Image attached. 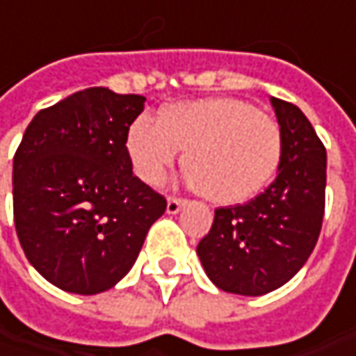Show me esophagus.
Instances as JSON below:
<instances>
[{
    "mask_svg": "<svg viewBox=\"0 0 356 356\" xmlns=\"http://www.w3.org/2000/svg\"><path fill=\"white\" fill-rule=\"evenodd\" d=\"M185 203H187V199H181V197H169L167 199V213H179L181 207H185Z\"/></svg>",
    "mask_w": 356,
    "mask_h": 356,
    "instance_id": "1",
    "label": "esophagus"
}]
</instances>
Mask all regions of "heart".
Instances as JSON below:
<instances>
[{"label":"heart","instance_id":"heart-1","mask_svg":"<svg viewBox=\"0 0 356 356\" xmlns=\"http://www.w3.org/2000/svg\"><path fill=\"white\" fill-rule=\"evenodd\" d=\"M135 173L161 185L183 153V171L197 193L233 205L261 193L283 161V129L275 117L235 97L165 107L159 119H135L125 139Z\"/></svg>","mask_w":356,"mask_h":356}]
</instances>
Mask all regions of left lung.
Here are the masks:
<instances>
[{"instance_id": "obj_1", "label": "left lung", "mask_w": 356, "mask_h": 356, "mask_svg": "<svg viewBox=\"0 0 356 356\" xmlns=\"http://www.w3.org/2000/svg\"><path fill=\"white\" fill-rule=\"evenodd\" d=\"M283 129L279 175L255 199L215 209L197 245L209 279L233 295L259 297L297 275L317 245L325 215L327 151L289 101L270 99Z\"/></svg>"}]
</instances>
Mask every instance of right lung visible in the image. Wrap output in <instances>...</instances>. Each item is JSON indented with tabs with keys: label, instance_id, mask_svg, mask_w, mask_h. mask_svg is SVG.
Wrapping results in <instances>:
<instances>
[{
	"label": "right lung",
	"instance_id": "obj_1",
	"mask_svg": "<svg viewBox=\"0 0 356 356\" xmlns=\"http://www.w3.org/2000/svg\"><path fill=\"white\" fill-rule=\"evenodd\" d=\"M143 95L89 87L41 109L13 157V219L27 261L67 293L97 295L139 255L167 199L133 175L125 139Z\"/></svg>",
	"mask_w": 356,
	"mask_h": 356
}]
</instances>
